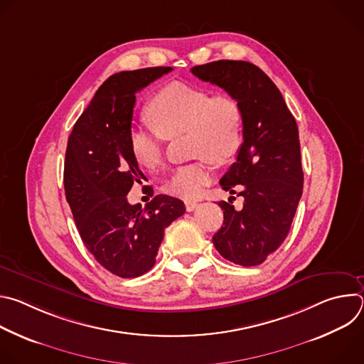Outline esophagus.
<instances>
[{
  "label": "esophagus",
  "instance_id": "34e87169",
  "mask_svg": "<svg viewBox=\"0 0 364 364\" xmlns=\"http://www.w3.org/2000/svg\"><path fill=\"white\" fill-rule=\"evenodd\" d=\"M184 203H186V210H187V212H193V210L196 209V207L198 205V203L194 201V200H186Z\"/></svg>",
  "mask_w": 364,
  "mask_h": 364
}]
</instances>
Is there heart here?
Instances as JSON below:
<instances>
[{"label":"heart","instance_id":"1","mask_svg":"<svg viewBox=\"0 0 364 364\" xmlns=\"http://www.w3.org/2000/svg\"><path fill=\"white\" fill-rule=\"evenodd\" d=\"M152 125H134L129 148L135 161L155 170L164 155V144L187 132L194 163L177 167L166 183L174 197L197 198L213 178V163L226 164L237 154L243 136V114L230 95H215L205 89L174 82L152 96L146 107Z\"/></svg>","mask_w":364,"mask_h":364}]
</instances>
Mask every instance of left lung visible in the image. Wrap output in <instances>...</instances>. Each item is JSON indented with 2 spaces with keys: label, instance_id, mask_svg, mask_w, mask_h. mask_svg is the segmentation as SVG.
<instances>
[{
  "label": "left lung",
  "instance_id": "left-lung-1",
  "mask_svg": "<svg viewBox=\"0 0 364 364\" xmlns=\"http://www.w3.org/2000/svg\"><path fill=\"white\" fill-rule=\"evenodd\" d=\"M191 73L225 89L243 114V142L220 186L245 203L236 210L232 200L219 201L225 220L213 245L236 265H259L285 240L302 196L295 118L275 83L249 62L218 60L194 66Z\"/></svg>",
  "mask_w": 364,
  "mask_h": 364
}]
</instances>
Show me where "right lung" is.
<instances>
[{
	"instance_id": "add662e5",
	"label": "right lung",
	"mask_w": 364,
	"mask_h": 364,
	"mask_svg": "<svg viewBox=\"0 0 364 364\" xmlns=\"http://www.w3.org/2000/svg\"><path fill=\"white\" fill-rule=\"evenodd\" d=\"M171 70L146 68L108 77L68 141L63 183L79 235L96 261L121 278L154 267L166 228L186 212L181 200L164 194L144 209L127 198L144 177L129 148L135 93Z\"/></svg>"
}]
</instances>
